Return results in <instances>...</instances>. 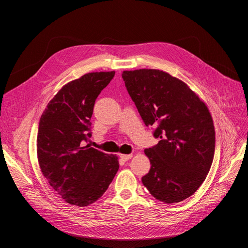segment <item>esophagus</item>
I'll use <instances>...</instances> for the list:
<instances>
[{
	"label": "esophagus",
	"instance_id": "obj_1",
	"mask_svg": "<svg viewBox=\"0 0 248 248\" xmlns=\"http://www.w3.org/2000/svg\"><path fill=\"white\" fill-rule=\"evenodd\" d=\"M120 157H121V159H122L123 161H128L129 159H131V158L133 157V155H132V154H129V155H121Z\"/></svg>",
	"mask_w": 248,
	"mask_h": 248
}]
</instances>
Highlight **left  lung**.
I'll list each match as a JSON object with an SVG mask.
<instances>
[{
	"instance_id": "obj_1",
	"label": "left lung",
	"mask_w": 248,
	"mask_h": 248,
	"mask_svg": "<svg viewBox=\"0 0 248 248\" xmlns=\"http://www.w3.org/2000/svg\"><path fill=\"white\" fill-rule=\"evenodd\" d=\"M122 76L142 121L157 126L154 137L160 138L145 150L152 166L142 184L167 204L189 198L206 179L214 158L209 109L185 82L162 70H125Z\"/></svg>"
}]
</instances>
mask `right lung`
<instances>
[{
	"instance_id": "right-lung-1",
	"label": "right lung",
	"mask_w": 248,
	"mask_h": 248,
	"mask_svg": "<svg viewBox=\"0 0 248 248\" xmlns=\"http://www.w3.org/2000/svg\"><path fill=\"white\" fill-rule=\"evenodd\" d=\"M114 73L91 72L65 84L39 122L37 157L41 172L56 194L74 206L98 200L119 171L115 155L83 146L91 137L95 99Z\"/></svg>"
}]
</instances>
